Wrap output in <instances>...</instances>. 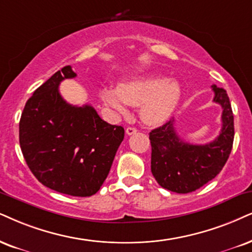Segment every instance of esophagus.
Returning <instances> with one entry per match:
<instances>
[{
    "instance_id": "34e87169",
    "label": "esophagus",
    "mask_w": 252,
    "mask_h": 252,
    "mask_svg": "<svg viewBox=\"0 0 252 252\" xmlns=\"http://www.w3.org/2000/svg\"><path fill=\"white\" fill-rule=\"evenodd\" d=\"M126 135H129V136L130 135H133V133L137 132V129L133 128V126H129V128H126Z\"/></svg>"
}]
</instances>
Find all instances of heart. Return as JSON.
<instances>
[{"instance_id": "obj_1", "label": "heart", "mask_w": 252, "mask_h": 252, "mask_svg": "<svg viewBox=\"0 0 252 252\" xmlns=\"http://www.w3.org/2000/svg\"><path fill=\"white\" fill-rule=\"evenodd\" d=\"M180 97V85L159 75L139 76L120 87L108 86L101 91V98L108 109L126 114L129 104L141 106L142 120L150 126L165 122L176 110Z\"/></svg>"}]
</instances>
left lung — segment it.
<instances>
[{
  "label": "left lung",
  "mask_w": 252,
  "mask_h": 252,
  "mask_svg": "<svg viewBox=\"0 0 252 252\" xmlns=\"http://www.w3.org/2000/svg\"><path fill=\"white\" fill-rule=\"evenodd\" d=\"M214 102L222 107V129L205 145L189 144L178 136L174 120L150 132L151 172L163 189L186 194L214 179L227 163L234 142V115L227 92L212 86Z\"/></svg>",
  "instance_id": "obj_1"
}]
</instances>
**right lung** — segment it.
Returning a JSON list of instances; mask_svg holds the SVG:
<instances>
[{
    "instance_id": "right-lung-1",
    "label": "right lung",
    "mask_w": 252,
    "mask_h": 252,
    "mask_svg": "<svg viewBox=\"0 0 252 252\" xmlns=\"http://www.w3.org/2000/svg\"><path fill=\"white\" fill-rule=\"evenodd\" d=\"M71 66L33 92L20 121V145L38 181L72 196H91L109 173L124 129L111 126L89 104L66 102L59 84L75 78Z\"/></svg>"
}]
</instances>
